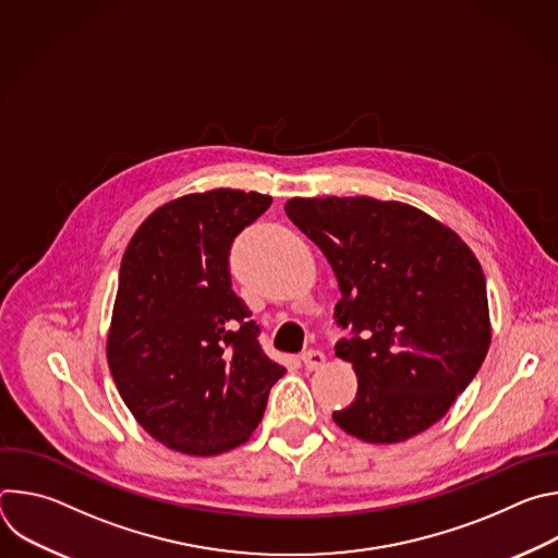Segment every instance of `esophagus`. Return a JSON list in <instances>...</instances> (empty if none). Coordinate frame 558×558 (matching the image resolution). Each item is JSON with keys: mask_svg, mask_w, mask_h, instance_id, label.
Masks as SVG:
<instances>
[{"mask_svg": "<svg viewBox=\"0 0 558 558\" xmlns=\"http://www.w3.org/2000/svg\"><path fill=\"white\" fill-rule=\"evenodd\" d=\"M300 360H302V364H304L306 371H317V368L325 366L327 355H325L323 351H306V353H302Z\"/></svg>", "mask_w": 558, "mask_h": 558, "instance_id": "esophagus-1", "label": "esophagus"}]
</instances>
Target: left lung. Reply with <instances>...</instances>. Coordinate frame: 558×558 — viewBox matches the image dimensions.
Listing matches in <instances>:
<instances>
[{
    "label": "left lung",
    "instance_id": "obj_1",
    "mask_svg": "<svg viewBox=\"0 0 558 558\" xmlns=\"http://www.w3.org/2000/svg\"><path fill=\"white\" fill-rule=\"evenodd\" d=\"M291 222L329 260L342 300L336 347L357 395L333 422L368 444L437 424L482 368L493 327L480 260L441 220L371 196L289 198Z\"/></svg>",
    "mask_w": 558,
    "mask_h": 558
}]
</instances>
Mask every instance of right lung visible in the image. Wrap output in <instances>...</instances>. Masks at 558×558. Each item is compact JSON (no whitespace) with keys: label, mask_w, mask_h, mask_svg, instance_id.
<instances>
[{"label":"right lung","mask_w":558,"mask_h":558,"mask_svg":"<svg viewBox=\"0 0 558 558\" xmlns=\"http://www.w3.org/2000/svg\"><path fill=\"white\" fill-rule=\"evenodd\" d=\"M271 196L218 187L154 209L121 258L106 357L121 400L156 441L192 457L245 444L284 366L231 291L229 247Z\"/></svg>","instance_id":"add662e5"}]
</instances>
